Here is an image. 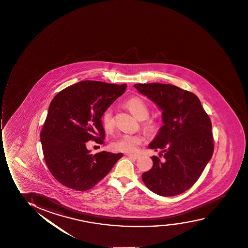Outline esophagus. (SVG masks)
I'll return each mask as SVG.
<instances>
[{
  "instance_id": "34e87169",
  "label": "esophagus",
  "mask_w": 248,
  "mask_h": 248,
  "mask_svg": "<svg viewBox=\"0 0 248 248\" xmlns=\"http://www.w3.org/2000/svg\"><path fill=\"white\" fill-rule=\"evenodd\" d=\"M126 155H128L130 158L133 159V160H138L140 157V155L138 154H126Z\"/></svg>"
}]
</instances>
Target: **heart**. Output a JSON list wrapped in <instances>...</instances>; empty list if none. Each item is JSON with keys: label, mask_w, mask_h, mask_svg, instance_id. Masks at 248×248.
Instances as JSON below:
<instances>
[{"label": "heart", "mask_w": 248, "mask_h": 248, "mask_svg": "<svg viewBox=\"0 0 248 248\" xmlns=\"http://www.w3.org/2000/svg\"><path fill=\"white\" fill-rule=\"evenodd\" d=\"M126 108L138 119L141 120L142 128L147 133H153L159 128V122L154 117H148L149 109L142 99L140 97H132L125 102ZM102 124L105 131H111L115 126L113 110L108 108L103 111L102 116ZM144 138L140 134L124 133L111 142V148L116 152L132 153L137 152L140 145L143 143Z\"/></svg>", "instance_id": "b5f03b06"}]
</instances>
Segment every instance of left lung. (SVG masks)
<instances>
[{
    "label": "left lung",
    "mask_w": 248,
    "mask_h": 248,
    "mask_svg": "<svg viewBox=\"0 0 248 248\" xmlns=\"http://www.w3.org/2000/svg\"><path fill=\"white\" fill-rule=\"evenodd\" d=\"M139 93L162 110L164 125L149 148L161 151L152 156V169L142 174L144 184L155 194L183 193L200 177L214 152L212 123L195 94L170 84L134 85Z\"/></svg>",
    "instance_id": "left-lung-1"
}]
</instances>
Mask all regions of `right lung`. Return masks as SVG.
<instances>
[{
	"label": "right lung",
	"mask_w": 248,
	"mask_h": 248,
	"mask_svg": "<svg viewBox=\"0 0 248 248\" xmlns=\"http://www.w3.org/2000/svg\"><path fill=\"white\" fill-rule=\"evenodd\" d=\"M126 84L83 81L57 93L40 134L46 164L61 184L77 191L93 188L123 153L91 154L87 142L103 144L102 113L125 93Z\"/></svg>",
	"instance_id": "add662e5"
}]
</instances>
